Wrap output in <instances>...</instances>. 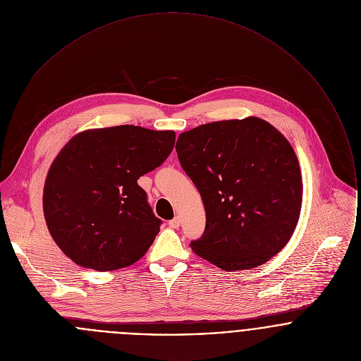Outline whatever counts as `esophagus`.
Wrapping results in <instances>:
<instances>
[{
  "mask_svg": "<svg viewBox=\"0 0 361 361\" xmlns=\"http://www.w3.org/2000/svg\"><path fill=\"white\" fill-rule=\"evenodd\" d=\"M179 225H180V216H175L173 219H171V221H169V226H171V228H173V229L179 228Z\"/></svg>",
  "mask_w": 361,
  "mask_h": 361,
  "instance_id": "obj_1",
  "label": "esophagus"
}]
</instances>
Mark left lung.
Returning <instances> with one entry per match:
<instances>
[{"instance_id": "obj_1", "label": "left lung", "mask_w": 361, "mask_h": 361, "mask_svg": "<svg viewBox=\"0 0 361 361\" xmlns=\"http://www.w3.org/2000/svg\"><path fill=\"white\" fill-rule=\"evenodd\" d=\"M175 149L206 209V231L190 243L199 257L242 271L288 245L303 182L293 147L275 126L257 116L218 121L180 133Z\"/></svg>"}]
</instances>
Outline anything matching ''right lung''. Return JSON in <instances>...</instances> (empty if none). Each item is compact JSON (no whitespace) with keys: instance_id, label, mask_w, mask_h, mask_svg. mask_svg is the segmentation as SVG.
Instances as JSON below:
<instances>
[{"instance_id":"obj_1","label":"right lung","mask_w":361,"mask_h":361,"mask_svg":"<svg viewBox=\"0 0 361 361\" xmlns=\"http://www.w3.org/2000/svg\"><path fill=\"white\" fill-rule=\"evenodd\" d=\"M173 130L121 125L76 133L55 157L43 211L56 246L75 264L114 271L143 257L161 221L137 179L159 166Z\"/></svg>"}]
</instances>
